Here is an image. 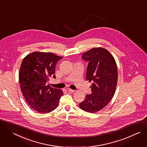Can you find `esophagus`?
<instances>
[{
  "label": "esophagus",
  "instance_id": "1",
  "mask_svg": "<svg viewBox=\"0 0 147 147\" xmlns=\"http://www.w3.org/2000/svg\"><path fill=\"white\" fill-rule=\"evenodd\" d=\"M68 90L69 92H74L75 91L74 90H72V89H71V88H68Z\"/></svg>",
  "mask_w": 147,
  "mask_h": 147
}]
</instances>
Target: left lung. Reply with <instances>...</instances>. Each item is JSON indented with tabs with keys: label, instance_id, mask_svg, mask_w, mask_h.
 <instances>
[{
	"label": "left lung",
	"instance_id": "1",
	"mask_svg": "<svg viewBox=\"0 0 147 147\" xmlns=\"http://www.w3.org/2000/svg\"><path fill=\"white\" fill-rule=\"evenodd\" d=\"M82 58L88 62L86 80L92 84L91 94L86 95L79 107L94 113L105 107L114 96L118 80L117 64L111 53L100 47L84 53Z\"/></svg>",
	"mask_w": 147,
	"mask_h": 147
}]
</instances>
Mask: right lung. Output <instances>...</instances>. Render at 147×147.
<instances>
[{
  "label": "right lung",
  "mask_w": 147,
  "mask_h": 147,
  "mask_svg": "<svg viewBox=\"0 0 147 147\" xmlns=\"http://www.w3.org/2000/svg\"><path fill=\"white\" fill-rule=\"evenodd\" d=\"M62 58L52 53L34 52L22 62L19 72L21 90L27 103L38 113L54 110L63 94L61 90L47 85L51 77L55 78L56 63Z\"/></svg>",
  "instance_id": "obj_1"
}]
</instances>
